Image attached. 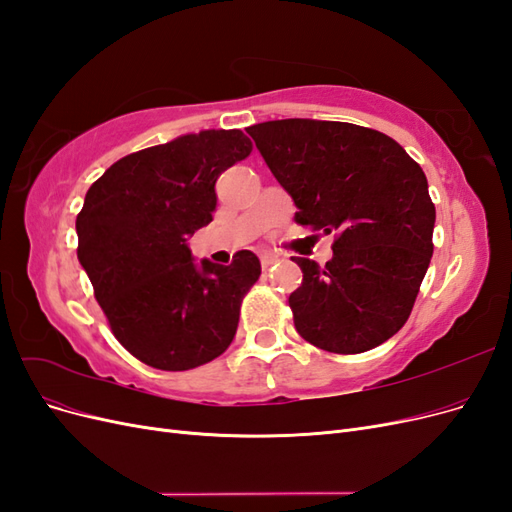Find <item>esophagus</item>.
I'll return each instance as SVG.
<instances>
[{
    "label": "esophagus",
    "mask_w": 512,
    "mask_h": 512,
    "mask_svg": "<svg viewBox=\"0 0 512 512\" xmlns=\"http://www.w3.org/2000/svg\"><path fill=\"white\" fill-rule=\"evenodd\" d=\"M277 262V256H273V254H262L260 256V265H262V269H269V267H273Z\"/></svg>",
    "instance_id": "1"
}]
</instances>
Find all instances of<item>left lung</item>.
Returning a JSON list of instances; mask_svg holds the SVG:
<instances>
[{
  "label": "left lung",
  "mask_w": 512,
  "mask_h": 512,
  "mask_svg": "<svg viewBox=\"0 0 512 512\" xmlns=\"http://www.w3.org/2000/svg\"><path fill=\"white\" fill-rule=\"evenodd\" d=\"M247 134L297 205L294 220L337 235L324 267L294 258L299 335L337 354L384 344L406 324L433 254L423 168L391 136L344 121L277 119Z\"/></svg>",
  "instance_id": "obj_1"
}]
</instances>
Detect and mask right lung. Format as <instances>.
<instances>
[{
	"instance_id": "obj_1",
	"label": "right lung",
	"mask_w": 512,
	"mask_h": 512,
	"mask_svg": "<svg viewBox=\"0 0 512 512\" xmlns=\"http://www.w3.org/2000/svg\"><path fill=\"white\" fill-rule=\"evenodd\" d=\"M241 130H200L117 160L76 215L81 267L119 344L156 369L185 371L220 356L237 333L260 260H194L188 239L211 222L215 181L245 160Z\"/></svg>"
}]
</instances>
